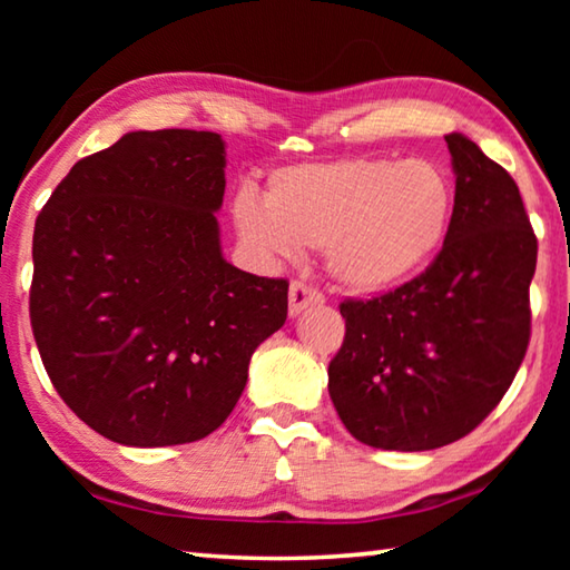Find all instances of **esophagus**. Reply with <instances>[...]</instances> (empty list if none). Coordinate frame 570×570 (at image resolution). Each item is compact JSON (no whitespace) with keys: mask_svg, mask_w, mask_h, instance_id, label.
<instances>
[{"mask_svg":"<svg viewBox=\"0 0 570 570\" xmlns=\"http://www.w3.org/2000/svg\"><path fill=\"white\" fill-rule=\"evenodd\" d=\"M322 302H324V296L304 282H294L292 286H288V314H292V316L302 314L306 306H316Z\"/></svg>","mask_w":570,"mask_h":570,"instance_id":"1","label":"esophagus"}]
</instances>
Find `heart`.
<instances>
[{
    "label": "heart",
    "instance_id": "1",
    "mask_svg": "<svg viewBox=\"0 0 570 570\" xmlns=\"http://www.w3.org/2000/svg\"><path fill=\"white\" fill-rule=\"evenodd\" d=\"M455 210L448 173L430 160L336 158L298 163L234 198L238 236L264 256L324 248L336 284L360 296L417 276L445 244Z\"/></svg>",
    "mask_w": 570,
    "mask_h": 570
}]
</instances>
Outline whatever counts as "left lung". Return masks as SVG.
Instances as JSON below:
<instances>
[{"instance_id": "1", "label": "left lung", "mask_w": 570, "mask_h": 570, "mask_svg": "<svg viewBox=\"0 0 570 570\" xmlns=\"http://www.w3.org/2000/svg\"><path fill=\"white\" fill-rule=\"evenodd\" d=\"M450 234L428 272L370 302H342L330 397L364 445L422 452L465 438L495 410L530 340L538 240L510 173L462 132Z\"/></svg>"}]
</instances>
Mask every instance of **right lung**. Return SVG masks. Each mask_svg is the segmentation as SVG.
<instances>
[{"label":"right lung","mask_w":570,"mask_h":570,"mask_svg":"<svg viewBox=\"0 0 570 570\" xmlns=\"http://www.w3.org/2000/svg\"><path fill=\"white\" fill-rule=\"evenodd\" d=\"M224 168L218 132H125L77 160L37 216V350L67 407L120 445L218 430L250 354L286 322V278L220 250Z\"/></svg>","instance_id":"obj_1"}]
</instances>
